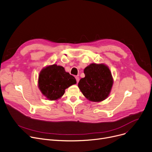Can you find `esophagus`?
Returning <instances> with one entry per match:
<instances>
[{
	"label": "esophagus",
	"instance_id": "1",
	"mask_svg": "<svg viewBox=\"0 0 152 152\" xmlns=\"http://www.w3.org/2000/svg\"><path fill=\"white\" fill-rule=\"evenodd\" d=\"M75 79H76V80H77V83H78V82H79V77H78V76H77V77H75Z\"/></svg>",
	"mask_w": 152,
	"mask_h": 152
}]
</instances>
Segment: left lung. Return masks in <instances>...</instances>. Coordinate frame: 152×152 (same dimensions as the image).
<instances>
[{
  "label": "left lung",
  "instance_id": "obj_1",
  "mask_svg": "<svg viewBox=\"0 0 152 152\" xmlns=\"http://www.w3.org/2000/svg\"><path fill=\"white\" fill-rule=\"evenodd\" d=\"M85 78L78 86L83 96L92 102H101L109 97L113 84L109 67L104 63H91L84 69Z\"/></svg>",
  "mask_w": 152,
  "mask_h": 152
}]
</instances>
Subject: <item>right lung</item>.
<instances>
[{
    "instance_id": "obj_1",
    "label": "right lung",
    "mask_w": 152,
    "mask_h": 152,
    "mask_svg": "<svg viewBox=\"0 0 152 152\" xmlns=\"http://www.w3.org/2000/svg\"><path fill=\"white\" fill-rule=\"evenodd\" d=\"M77 83L75 77L56 64L43 67L39 73L38 87L49 101H57L64 95L66 89Z\"/></svg>"
}]
</instances>
